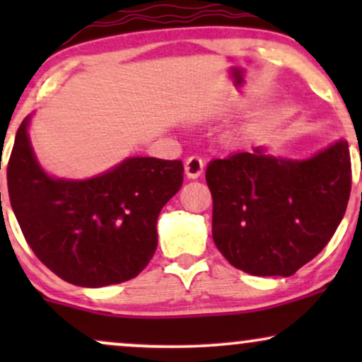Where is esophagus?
<instances>
[{"label": "esophagus", "instance_id": "obj_1", "mask_svg": "<svg viewBox=\"0 0 362 362\" xmlns=\"http://www.w3.org/2000/svg\"><path fill=\"white\" fill-rule=\"evenodd\" d=\"M204 172V160L199 156H189L185 160V175L189 178H199Z\"/></svg>", "mask_w": 362, "mask_h": 362}]
</instances>
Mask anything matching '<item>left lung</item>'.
<instances>
[{
    "mask_svg": "<svg viewBox=\"0 0 362 362\" xmlns=\"http://www.w3.org/2000/svg\"><path fill=\"white\" fill-rule=\"evenodd\" d=\"M351 173L346 141L305 161L279 160L262 148L213 160L206 182L216 247L252 276H293L342 221Z\"/></svg>",
    "mask_w": 362,
    "mask_h": 362,
    "instance_id": "8db88e82",
    "label": "left lung"
}]
</instances>
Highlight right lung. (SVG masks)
Masks as SVG:
<instances>
[{"label":"right lung","mask_w":362,"mask_h":362,"mask_svg":"<svg viewBox=\"0 0 362 362\" xmlns=\"http://www.w3.org/2000/svg\"><path fill=\"white\" fill-rule=\"evenodd\" d=\"M16 131L6 178L10 202L28 247L66 282L85 288L136 277L155 255L156 219L184 180L180 160L127 158L90 180H56Z\"/></svg>","instance_id":"1"}]
</instances>
